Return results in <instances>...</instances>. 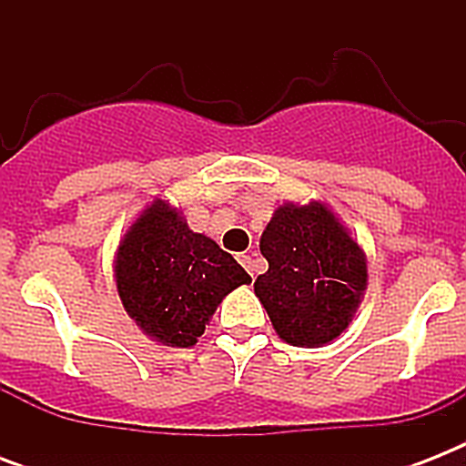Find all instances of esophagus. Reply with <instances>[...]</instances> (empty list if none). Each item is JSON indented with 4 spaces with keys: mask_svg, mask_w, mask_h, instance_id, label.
<instances>
[{
    "mask_svg": "<svg viewBox=\"0 0 466 466\" xmlns=\"http://www.w3.org/2000/svg\"><path fill=\"white\" fill-rule=\"evenodd\" d=\"M239 263L248 270V273H251V276H254V254H241Z\"/></svg>",
    "mask_w": 466,
    "mask_h": 466,
    "instance_id": "esophagus-1",
    "label": "esophagus"
}]
</instances>
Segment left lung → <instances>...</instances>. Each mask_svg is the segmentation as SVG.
I'll return each mask as SVG.
<instances>
[{
    "label": "left lung",
    "mask_w": 466,
    "mask_h": 466,
    "mask_svg": "<svg viewBox=\"0 0 466 466\" xmlns=\"http://www.w3.org/2000/svg\"><path fill=\"white\" fill-rule=\"evenodd\" d=\"M268 270L254 292L285 343L319 348L348 329L368 288V258L324 203L280 205L261 237Z\"/></svg>",
    "instance_id": "1"
}]
</instances>
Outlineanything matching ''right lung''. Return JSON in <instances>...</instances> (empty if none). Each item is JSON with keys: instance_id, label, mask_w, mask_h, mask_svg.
<instances>
[{"instance_id": "1", "label": "right lung", "mask_w": 466, "mask_h": 466, "mask_svg": "<svg viewBox=\"0 0 466 466\" xmlns=\"http://www.w3.org/2000/svg\"><path fill=\"white\" fill-rule=\"evenodd\" d=\"M251 276L181 212L157 198L127 229L116 256L120 302L149 339L190 348L218 305Z\"/></svg>"}]
</instances>
